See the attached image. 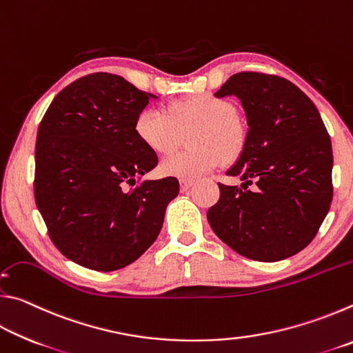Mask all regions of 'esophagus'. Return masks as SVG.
I'll use <instances>...</instances> for the list:
<instances>
[{
	"instance_id": "34e87169",
	"label": "esophagus",
	"mask_w": 353,
	"mask_h": 353,
	"mask_svg": "<svg viewBox=\"0 0 353 353\" xmlns=\"http://www.w3.org/2000/svg\"><path fill=\"white\" fill-rule=\"evenodd\" d=\"M196 182L194 181H191V179H182L181 181V190L182 191H187V190H190L191 187H193Z\"/></svg>"
}]
</instances>
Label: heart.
Segmentation results:
<instances>
[{"mask_svg":"<svg viewBox=\"0 0 353 353\" xmlns=\"http://www.w3.org/2000/svg\"><path fill=\"white\" fill-rule=\"evenodd\" d=\"M236 110L227 99L213 94L181 99L168 107V113L159 107H146L135 118L134 130L148 149L166 154L174 149L182 132H190L188 151H177L159 165L163 176L198 179L240 155L244 139Z\"/></svg>","mask_w":353,"mask_h":353,"instance_id":"b5f03b06","label":"heart"}]
</instances>
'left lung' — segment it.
Instances as JSON below:
<instances>
[{
	"instance_id": "8db88e82",
	"label": "left lung",
	"mask_w": 353,
	"mask_h": 353,
	"mask_svg": "<svg viewBox=\"0 0 353 353\" xmlns=\"http://www.w3.org/2000/svg\"><path fill=\"white\" fill-rule=\"evenodd\" d=\"M214 97L240 99L249 129L225 171L241 187L218 183L208 224L250 260L296 255L318 234L333 196L332 141L318 109L292 82L252 71L229 77Z\"/></svg>"
}]
</instances>
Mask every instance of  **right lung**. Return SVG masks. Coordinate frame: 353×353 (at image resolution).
<instances>
[{
	"instance_id": "right-lung-1",
	"label": "right lung",
	"mask_w": 353,
	"mask_h": 353,
	"mask_svg": "<svg viewBox=\"0 0 353 353\" xmlns=\"http://www.w3.org/2000/svg\"><path fill=\"white\" fill-rule=\"evenodd\" d=\"M157 99L124 77L93 73L52 99L35 145V204L56 248L94 271L130 265L159 236L176 177L143 181L157 154L135 135Z\"/></svg>"
}]
</instances>
